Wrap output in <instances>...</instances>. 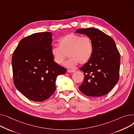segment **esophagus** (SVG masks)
I'll return each instance as SVG.
<instances>
[{"instance_id":"34e87169","label":"esophagus","mask_w":134,"mask_h":134,"mask_svg":"<svg viewBox=\"0 0 134 134\" xmlns=\"http://www.w3.org/2000/svg\"><path fill=\"white\" fill-rule=\"evenodd\" d=\"M67 71L68 72H75L76 70H70V69H68L67 70Z\"/></svg>"}]
</instances>
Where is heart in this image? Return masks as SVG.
<instances>
[{
  "instance_id": "b5f03b06",
  "label": "heart",
  "mask_w": 134,
  "mask_h": 134,
  "mask_svg": "<svg viewBox=\"0 0 134 134\" xmlns=\"http://www.w3.org/2000/svg\"><path fill=\"white\" fill-rule=\"evenodd\" d=\"M59 46H53L51 53L53 59L58 64L64 63L68 53L70 58L64 65L72 68L80 64L86 63L90 59L93 52V44L90 37H82L75 34H69L61 38Z\"/></svg>"
}]
</instances>
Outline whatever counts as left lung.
<instances>
[{
	"mask_svg": "<svg viewBox=\"0 0 134 134\" xmlns=\"http://www.w3.org/2000/svg\"><path fill=\"white\" fill-rule=\"evenodd\" d=\"M76 32L86 35L93 44L90 60L80 69L84 72V79L79 89L89 97L104 96L119 80L120 52L114 39L98 29H81Z\"/></svg>",
	"mask_w": 134,
	"mask_h": 134,
	"instance_id": "1",
	"label": "left lung"
}]
</instances>
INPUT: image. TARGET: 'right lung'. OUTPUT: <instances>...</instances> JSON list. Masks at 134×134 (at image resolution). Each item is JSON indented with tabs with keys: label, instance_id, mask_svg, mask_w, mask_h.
<instances>
[{
	"label": "right lung",
	"instance_id": "1",
	"mask_svg": "<svg viewBox=\"0 0 134 134\" xmlns=\"http://www.w3.org/2000/svg\"><path fill=\"white\" fill-rule=\"evenodd\" d=\"M52 41L50 32L34 34L23 38L13 53L14 84L31 100L48 99L56 90L57 77L66 72L53 59Z\"/></svg>",
	"mask_w": 134,
	"mask_h": 134
}]
</instances>
